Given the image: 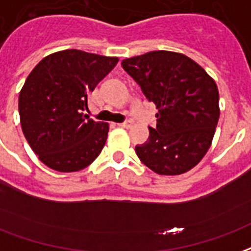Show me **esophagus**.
Segmentation results:
<instances>
[{
  "label": "esophagus",
  "mask_w": 251,
  "mask_h": 251,
  "mask_svg": "<svg viewBox=\"0 0 251 251\" xmlns=\"http://www.w3.org/2000/svg\"><path fill=\"white\" fill-rule=\"evenodd\" d=\"M131 125H133V122H131V121H125V122H122V124H118V126H121V127H125V129L131 127Z\"/></svg>",
  "instance_id": "34e87169"
}]
</instances>
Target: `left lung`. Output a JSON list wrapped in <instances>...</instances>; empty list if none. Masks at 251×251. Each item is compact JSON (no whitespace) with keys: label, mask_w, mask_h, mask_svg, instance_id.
Listing matches in <instances>:
<instances>
[{"label":"left lung","mask_w":251,"mask_h":251,"mask_svg":"<svg viewBox=\"0 0 251 251\" xmlns=\"http://www.w3.org/2000/svg\"><path fill=\"white\" fill-rule=\"evenodd\" d=\"M122 68L158 109L157 126L135 153L161 176H178L200 162L210 148L220 118L217 83L185 54L155 50L122 61Z\"/></svg>","instance_id":"obj_1"}]
</instances>
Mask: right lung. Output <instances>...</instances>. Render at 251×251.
Masks as SVG:
<instances>
[{"label": "right lung", "mask_w": 251, "mask_h": 251, "mask_svg": "<svg viewBox=\"0 0 251 251\" xmlns=\"http://www.w3.org/2000/svg\"><path fill=\"white\" fill-rule=\"evenodd\" d=\"M118 62L117 57L61 50L31 70L18 98L24 135L41 162L61 173L82 170L105 146L107 122L82 111L88 96Z\"/></svg>", "instance_id": "1"}]
</instances>
